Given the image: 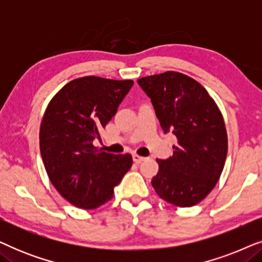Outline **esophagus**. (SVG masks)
<instances>
[{
    "mask_svg": "<svg viewBox=\"0 0 262 262\" xmlns=\"http://www.w3.org/2000/svg\"><path fill=\"white\" fill-rule=\"evenodd\" d=\"M132 159H134V161H135L136 163H141L142 161H144V160H145V157L139 156V155H137V154H135V155L132 156Z\"/></svg>",
    "mask_w": 262,
    "mask_h": 262,
    "instance_id": "34e87169",
    "label": "esophagus"
}]
</instances>
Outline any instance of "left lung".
Here are the masks:
<instances>
[{
	"instance_id": "1",
	"label": "left lung",
	"mask_w": 262,
	"mask_h": 262,
	"mask_svg": "<svg viewBox=\"0 0 262 262\" xmlns=\"http://www.w3.org/2000/svg\"><path fill=\"white\" fill-rule=\"evenodd\" d=\"M137 82L151 99L162 130L178 139L173 156L156 160L159 171L152 187L175 206H194L212 191L223 171L228 135L222 112L206 89L185 74L166 71Z\"/></svg>"
}]
</instances>
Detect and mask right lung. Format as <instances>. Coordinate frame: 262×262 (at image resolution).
<instances>
[{
  "mask_svg": "<svg viewBox=\"0 0 262 262\" xmlns=\"http://www.w3.org/2000/svg\"><path fill=\"white\" fill-rule=\"evenodd\" d=\"M132 84V80L78 77L46 107L39 131L42 162L53 187L75 206L92 210L108 202L132 166L130 154L114 155L93 145Z\"/></svg>",
  "mask_w": 262,
  "mask_h": 262,
  "instance_id": "add662e5",
  "label": "right lung"
}]
</instances>
